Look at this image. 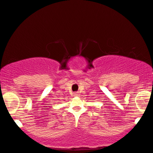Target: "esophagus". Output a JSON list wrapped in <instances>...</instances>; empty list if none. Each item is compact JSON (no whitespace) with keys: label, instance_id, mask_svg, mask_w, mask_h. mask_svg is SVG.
<instances>
[{"label":"esophagus","instance_id":"34e87169","mask_svg":"<svg viewBox=\"0 0 153 153\" xmlns=\"http://www.w3.org/2000/svg\"><path fill=\"white\" fill-rule=\"evenodd\" d=\"M74 96H78V93H77V92H75V93H74Z\"/></svg>","mask_w":153,"mask_h":153}]
</instances>
